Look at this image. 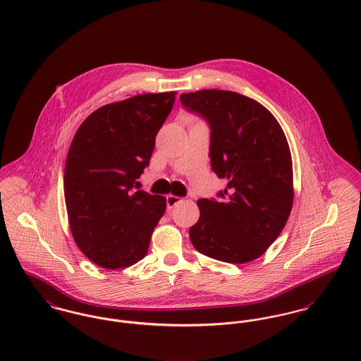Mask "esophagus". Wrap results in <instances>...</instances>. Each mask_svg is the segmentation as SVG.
Returning a JSON list of instances; mask_svg holds the SVG:
<instances>
[{
	"mask_svg": "<svg viewBox=\"0 0 361 361\" xmlns=\"http://www.w3.org/2000/svg\"><path fill=\"white\" fill-rule=\"evenodd\" d=\"M183 199L178 197V196H174V195H168L166 196V204H168V209L171 210L174 206H177Z\"/></svg>",
	"mask_w": 361,
	"mask_h": 361,
	"instance_id": "obj_1",
	"label": "esophagus"
}]
</instances>
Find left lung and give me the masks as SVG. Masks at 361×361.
Listing matches in <instances>:
<instances>
[{
  "mask_svg": "<svg viewBox=\"0 0 361 361\" xmlns=\"http://www.w3.org/2000/svg\"><path fill=\"white\" fill-rule=\"evenodd\" d=\"M180 102L207 121L212 171L228 180L219 199L197 200L192 245L226 263L257 259L282 232L293 204L286 136L266 107L238 92L200 90L181 94Z\"/></svg>",
  "mask_w": 361,
  "mask_h": 361,
  "instance_id": "1",
  "label": "left lung"
}]
</instances>
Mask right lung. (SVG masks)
Here are the masks:
<instances>
[{
  "mask_svg": "<svg viewBox=\"0 0 361 361\" xmlns=\"http://www.w3.org/2000/svg\"><path fill=\"white\" fill-rule=\"evenodd\" d=\"M174 99L170 91L99 107L71 143L64 173L71 232L80 251L104 269H123L143 259L165 212L164 196L135 188Z\"/></svg>",
  "mask_w": 361,
  "mask_h": 361,
  "instance_id": "1",
  "label": "right lung"
}]
</instances>
